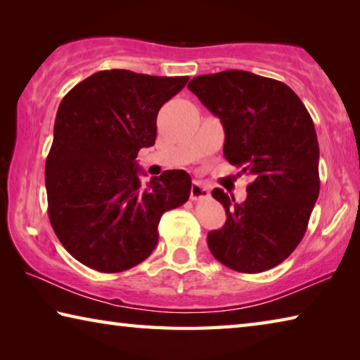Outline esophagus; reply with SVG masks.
<instances>
[{"label": "esophagus", "mask_w": 360, "mask_h": 360, "mask_svg": "<svg viewBox=\"0 0 360 360\" xmlns=\"http://www.w3.org/2000/svg\"><path fill=\"white\" fill-rule=\"evenodd\" d=\"M208 197H210L208 187L202 184L200 181H195L192 187H191V198L192 200H202V198H208Z\"/></svg>", "instance_id": "34e87169"}]
</instances>
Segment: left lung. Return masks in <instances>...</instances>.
<instances>
[{
  "label": "left lung",
  "instance_id": "1",
  "mask_svg": "<svg viewBox=\"0 0 360 360\" xmlns=\"http://www.w3.org/2000/svg\"><path fill=\"white\" fill-rule=\"evenodd\" d=\"M187 89L221 119L224 157L252 176L243 203L212 191L227 221L208 233L210 251L235 271L270 270L302 241L319 195L311 115L288 85L249 71L197 76Z\"/></svg>",
  "mask_w": 360,
  "mask_h": 360
}]
</instances>
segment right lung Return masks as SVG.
I'll return each mask as SVG.
<instances>
[{
    "instance_id": "1",
    "label": "right lung",
    "mask_w": 360,
    "mask_h": 360,
    "mask_svg": "<svg viewBox=\"0 0 360 360\" xmlns=\"http://www.w3.org/2000/svg\"><path fill=\"white\" fill-rule=\"evenodd\" d=\"M187 81L106 70L60 103L46 160L47 211L60 243L81 264L103 273L141 264L157 246L163 212L188 200L192 181L184 169L143 187L136 162L139 149L155 143L163 103Z\"/></svg>"
}]
</instances>
